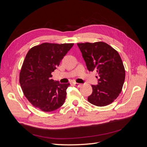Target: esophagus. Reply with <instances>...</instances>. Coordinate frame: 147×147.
<instances>
[{
    "label": "esophagus",
    "mask_w": 147,
    "mask_h": 147,
    "mask_svg": "<svg viewBox=\"0 0 147 147\" xmlns=\"http://www.w3.org/2000/svg\"><path fill=\"white\" fill-rule=\"evenodd\" d=\"M74 83V86H75L80 87V86H82V84H80V83H76V82H74V83Z\"/></svg>",
    "instance_id": "esophagus-1"
}]
</instances>
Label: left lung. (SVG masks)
I'll list each match as a JSON object with an SVG mask.
<instances>
[{"label":"left lung","instance_id":"obj_1","mask_svg":"<svg viewBox=\"0 0 147 147\" xmlns=\"http://www.w3.org/2000/svg\"><path fill=\"white\" fill-rule=\"evenodd\" d=\"M77 45L88 70L96 71L99 76L98 84L92 85L88 102L99 107L112 103L121 92L125 79V69L119 53L103 42L80 43Z\"/></svg>","mask_w":147,"mask_h":147}]
</instances>
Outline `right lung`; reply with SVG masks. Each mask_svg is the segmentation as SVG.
I'll list each match as a JSON object with an SVG mask.
<instances>
[{"instance_id":"add662e5","label":"right lung","mask_w":147,"mask_h":147,"mask_svg":"<svg viewBox=\"0 0 147 147\" xmlns=\"http://www.w3.org/2000/svg\"><path fill=\"white\" fill-rule=\"evenodd\" d=\"M73 45L43 43L28 52L20 72V83L24 95L34 107L48 112L64 103L69 83L55 82L51 72Z\"/></svg>"}]
</instances>
